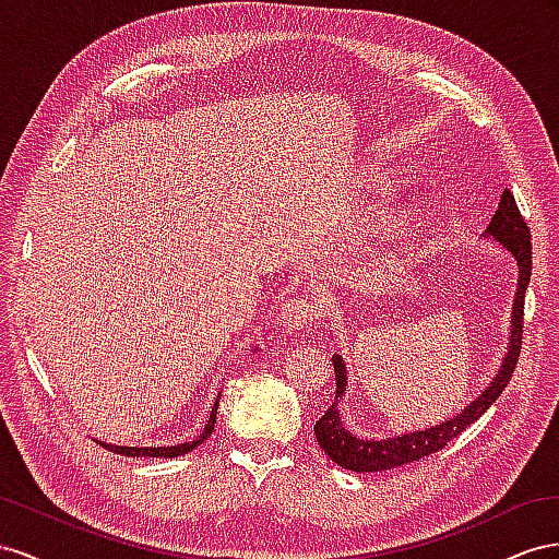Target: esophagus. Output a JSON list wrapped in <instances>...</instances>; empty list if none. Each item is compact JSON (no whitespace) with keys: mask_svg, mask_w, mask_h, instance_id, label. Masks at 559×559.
I'll return each mask as SVG.
<instances>
[{"mask_svg":"<svg viewBox=\"0 0 559 559\" xmlns=\"http://www.w3.org/2000/svg\"><path fill=\"white\" fill-rule=\"evenodd\" d=\"M316 318V307L305 297H293L285 301V307L281 309V321L288 330H301L309 328Z\"/></svg>","mask_w":559,"mask_h":559,"instance_id":"34e87169","label":"esophagus"}]
</instances>
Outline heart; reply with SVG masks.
<instances>
[{
  "instance_id": "obj_1",
  "label": "heart",
  "mask_w": 559,
  "mask_h": 559,
  "mask_svg": "<svg viewBox=\"0 0 559 559\" xmlns=\"http://www.w3.org/2000/svg\"><path fill=\"white\" fill-rule=\"evenodd\" d=\"M386 180L381 175H362L358 187L365 197H374L379 189H384ZM414 227H417V213L407 205H397V209L386 211L381 215V222L377 227V241L381 246H397L405 243L407 238L414 234Z\"/></svg>"
}]
</instances>
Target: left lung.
Returning a JSON list of instances; mask_svg holds the SVG:
<instances>
[{"label":"left lung","mask_w":559,"mask_h":559,"mask_svg":"<svg viewBox=\"0 0 559 559\" xmlns=\"http://www.w3.org/2000/svg\"><path fill=\"white\" fill-rule=\"evenodd\" d=\"M485 236L497 238V241L513 254L518 262V293L513 301V318H510V340H508V350L506 358L501 362L499 374L493 377L491 384L475 397V401L464 407V412L456 414L454 419L442 421L438 426H430L424 430H412V433L403 436H393L384 440H374V438H360L356 433H350L346 424L342 421L340 414V401H344V391L348 386L346 381V365L342 356H332L334 365V384H337V391H334V403L328 407L321 419L316 421L313 433L321 450L334 461V464L346 468V471H356V473H374V471H391L395 466H405L409 461H419L428 454H433L442 450L452 438L483 417V414L489 409V405L497 401V397L503 393L508 386L510 377L515 372V365L520 358V348H522V318H524V293H527L530 276H532V234L527 222L522 219L515 197L506 189L501 194V203L497 213H493L489 227Z\"/></svg>","instance_id":"obj_1"}]
</instances>
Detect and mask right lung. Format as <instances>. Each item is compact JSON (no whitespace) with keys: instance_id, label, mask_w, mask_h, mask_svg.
I'll use <instances>...</instances> for the list:
<instances>
[{"instance_id":"add662e5","label":"right lung","mask_w":559,"mask_h":559,"mask_svg":"<svg viewBox=\"0 0 559 559\" xmlns=\"http://www.w3.org/2000/svg\"><path fill=\"white\" fill-rule=\"evenodd\" d=\"M217 403H219V395L217 401L211 409V417H209V424H205V428L201 430V433L191 440V442H180V444H170V448H121V444H107V442H100L105 450L109 452H117L121 456H156V459H173V456H180V454H187L197 448V444H201L203 440H209L213 428H215V417H217Z\"/></svg>"}]
</instances>
